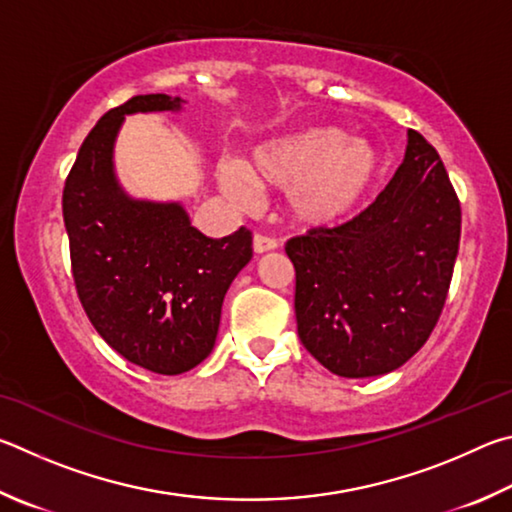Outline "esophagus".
I'll list each match as a JSON object with an SVG mask.
<instances>
[{
  "label": "esophagus",
  "mask_w": 512,
  "mask_h": 512,
  "mask_svg": "<svg viewBox=\"0 0 512 512\" xmlns=\"http://www.w3.org/2000/svg\"><path fill=\"white\" fill-rule=\"evenodd\" d=\"M279 247V242L270 236H263V233H256L254 236V251L256 254H265V251H272Z\"/></svg>",
  "instance_id": "1"
}]
</instances>
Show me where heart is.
Here are the masks:
<instances>
[{
  "instance_id": "heart-1",
  "label": "heart",
  "mask_w": 512,
  "mask_h": 512,
  "mask_svg": "<svg viewBox=\"0 0 512 512\" xmlns=\"http://www.w3.org/2000/svg\"><path fill=\"white\" fill-rule=\"evenodd\" d=\"M382 170L380 150L335 125L283 134L251 150L245 164L215 170L220 191L236 204L263 191L288 193V211L308 227H330L351 215Z\"/></svg>"
}]
</instances>
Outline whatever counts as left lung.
<instances>
[{"label":"left lung","instance_id":"left-lung-1","mask_svg":"<svg viewBox=\"0 0 512 512\" xmlns=\"http://www.w3.org/2000/svg\"><path fill=\"white\" fill-rule=\"evenodd\" d=\"M459 238L461 204L443 161L409 130L405 159L371 206L285 245L301 344L342 378L396 371L441 317Z\"/></svg>","mask_w":512,"mask_h":512}]
</instances>
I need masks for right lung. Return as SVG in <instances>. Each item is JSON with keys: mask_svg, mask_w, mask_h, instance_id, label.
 I'll list each match as a JSON object with an SVG mask.
<instances>
[{"mask_svg": "<svg viewBox=\"0 0 512 512\" xmlns=\"http://www.w3.org/2000/svg\"><path fill=\"white\" fill-rule=\"evenodd\" d=\"M182 98L132 96L87 134L62 191L71 272L89 321L125 360L159 375L211 355L222 301L251 261V231L209 238L179 202L137 200L114 170L128 114L177 112Z\"/></svg>", "mask_w": 512, "mask_h": 512, "instance_id": "1", "label": "right lung"}]
</instances>
